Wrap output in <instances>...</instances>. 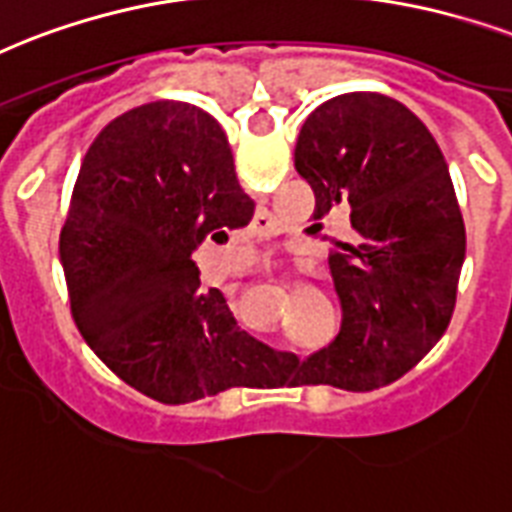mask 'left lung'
<instances>
[{"label":"left lung","instance_id":"left-lung-1","mask_svg":"<svg viewBox=\"0 0 512 512\" xmlns=\"http://www.w3.org/2000/svg\"><path fill=\"white\" fill-rule=\"evenodd\" d=\"M295 169L317 195V228L330 212L351 214V239L330 255L343 319L308 360L284 354L273 384H392L454 314L467 241L446 158L405 104L343 93L306 117Z\"/></svg>","mask_w":512,"mask_h":512}]
</instances>
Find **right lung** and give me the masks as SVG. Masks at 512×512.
Returning a JSON list of instances; mask_svg holds the SVG:
<instances>
[{"label": "right lung", "instance_id": "right-lung-1", "mask_svg": "<svg viewBox=\"0 0 512 512\" xmlns=\"http://www.w3.org/2000/svg\"><path fill=\"white\" fill-rule=\"evenodd\" d=\"M220 123L182 101L115 117L74 182L58 255L85 343L128 386L182 405L263 378L260 343L193 249L252 220Z\"/></svg>", "mask_w": 512, "mask_h": 512}]
</instances>
